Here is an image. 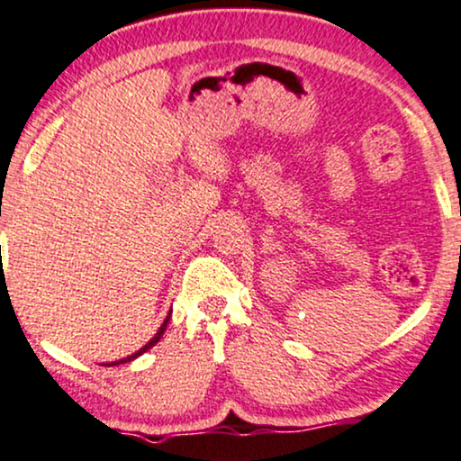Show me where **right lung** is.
Returning <instances> with one entry per match:
<instances>
[{"mask_svg": "<svg viewBox=\"0 0 461 461\" xmlns=\"http://www.w3.org/2000/svg\"><path fill=\"white\" fill-rule=\"evenodd\" d=\"M168 321H170V312H168V316H167V318H164L162 327H160V329H158V333H156V335H153V338L149 339V342H147V344L143 346V348H140V350H136V352H132V355H130V357H126V359H119V361L106 363V366H119V363H126V361H134V359H136V357H140V355H143V352H147V350H149V348H151V346H156L158 342H160V338H162V335H164V331H167V325H168Z\"/></svg>", "mask_w": 461, "mask_h": 461, "instance_id": "right-lung-1", "label": "right lung"}]
</instances>
